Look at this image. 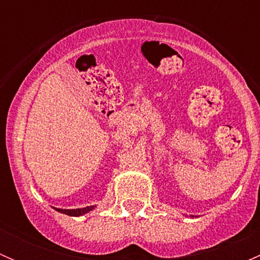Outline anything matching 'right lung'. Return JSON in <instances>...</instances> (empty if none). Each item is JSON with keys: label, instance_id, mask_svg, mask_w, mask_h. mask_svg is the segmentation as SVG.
I'll list each match as a JSON object with an SVG mask.
<instances>
[{"label": "right lung", "instance_id": "obj_1", "mask_svg": "<svg viewBox=\"0 0 260 260\" xmlns=\"http://www.w3.org/2000/svg\"><path fill=\"white\" fill-rule=\"evenodd\" d=\"M94 206H86L83 209H73V210H65V209H56V211L61 212V214H67L69 216H80V215L86 214L88 211L93 210Z\"/></svg>", "mask_w": 260, "mask_h": 260}]
</instances>
